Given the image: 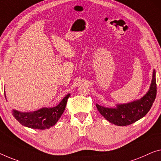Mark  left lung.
Listing matches in <instances>:
<instances>
[{"label": "left lung", "instance_id": "1", "mask_svg": "<svg viewBox=\"0 0 161 161\" xmlns=\"http://www.w3.org/2000/svg\"><path fill=\"white\" fill-rule=\"evenodd\" d=\"M157 93L155 71H153L150 90L140 100L108 108L96 104L98 111L105 119L117 126H127L136 122L147 114L155 101Z\"/></svg>", "mask_w": 161, "mask_h": 161}]
</instances>
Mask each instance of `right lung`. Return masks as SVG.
Masks as SVG:
<instances>
[{
  "label": "right lung",
  "instance_id": "right-lung-1",
  "mask_svg": "<svg viewBox=\"0 0 161 161\" xmlns=\"http://www.w3.org/2000/svg\"><path fill=\"white\" fill-rule=\"evenodd\" d=\"M70 94L67 95L61 102L56 107L43 108L34 112L22 113L16 110H12V114L19 123L22 125L32 129H49L50 126L55 125L61 116L68 98Z\"/></svg>",
  "mask_w": 161,
  "mask_h": 161
}]
</instances>
